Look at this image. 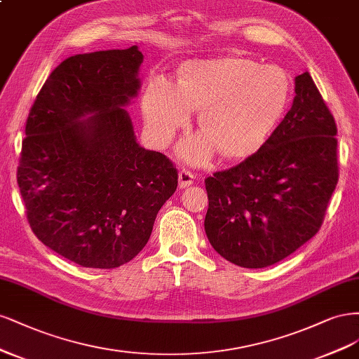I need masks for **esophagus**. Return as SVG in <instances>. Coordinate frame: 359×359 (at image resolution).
Masks as SVG:
<instances>
[{
	"mask_svg": "<svg viewBox=\"0 0 359 359\" xmlns=\"http://www.w3.org/2000/svg\"><path fill=\"white\" fill-rule=\"evenodd\" d=\"M194 172L189 170H180L179 171V187L180 188H187L189 184L194 183Z\"/></svg>",
	"mask_w": 359,
	"mask_h": 359,
	"instance_id": "obj_1",
	"label": "esophagus"
}]
</instances>
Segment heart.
Wrapping results in <instances>:
<instances>
[{"label": "heart", "mask_w": 359, "mask_h": 359, "mask_svg": "<svg viewBox=\"0 0 359 359\" xmlns=\"http://www.w3.org/2000/svg\"><path fill=\"white\" fill-rule=\"evenodd\" d=\"M291 95L283 68L243 57L196 61L184 67L177 85L165 76L150 80L143 114L150 140L164 147L192 109H201L205 133L191 135L179 150L189 163H203L217 149L229 158L248 156L267 142Z\"/></svg>", "instance_id": "1"}]
</instances>
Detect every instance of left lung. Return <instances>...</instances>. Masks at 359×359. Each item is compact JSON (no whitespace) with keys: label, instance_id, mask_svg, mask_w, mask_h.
<instances>
[{"label":"left lung","instance_id":"obj_1","mask_svg":"<svg viewBox=\"0 0 359 359\" xmlns=\"http://www.w3.org/2000/svg\"><path fill=\"white\" fill-rule=\"evenodd\" d=\"M337 126L313 79L295 77L292 107L255 154L205 179L204 229L245 269L282 261L313 237L339 182Z\"/></svg>","mask_w":359,"mask_h":359}]
</instances>
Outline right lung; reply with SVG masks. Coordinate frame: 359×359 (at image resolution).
Here are the masks:
<instances>
[{"label":"right lung","mask_w":359,"mask_h":359,"mask_svg":"<svg viewBox=\"0 0 359 359\" xmlns=\"http://www.w3.org/2000/svg\"><path fill=\"white\" fill-rule=\"evenodd\" d=\"M142 62L137 46L67 57L28 114L18 167L27 219L43 245L82 267L130 262L177 188L175 164L137 143L123 109Z\"/></svg>","instance_id":"obj_1"}]
</instances>
